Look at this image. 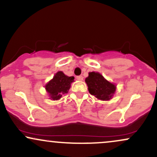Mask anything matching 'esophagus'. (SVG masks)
<instances>
[{
	"mask_svg": "<svg viewBox=\"0 0 157 157\" xmlns=\"http://www.w3.org/2000/svg\"><path fill=\"white\" fill-rule=\"evenodd\" d=\"M77 80L82 81V80H83V77H82V75H80V76H77Z\"/></svg>",
	"mask_w": 157,
	"mask_h": 157,
	"instance_id": "1",
	"label": "esophagus"
}]
</instances>
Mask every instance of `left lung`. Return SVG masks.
<instances>
[{
    "label": "left lung",
    "instance_id": "left-lung-1",
    "mask_svg": "<svg viewBox=\"0 0 157 157\" xmlns=\"http://www.w3.org/2000/svg\"><path fill=\"white\" fill-rule=\"evenodd\" d=\"M86 82L91 94L101 100H109L116 90V86L111 83L98 72H90Z\"/></svg>",
    "mask_w": 157,
    "mask_h": 157
}]
</instances>
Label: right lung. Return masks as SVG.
<instances>
[{
    "mask_svg": "<svg viewBox=\"0 0 157 157\" xmlns=\"http://www.w3.org/2000/svg\"><path fill=\"white\" fill-rule=\"evenodd\" d=\"M75 77H68L62 71L56 73L53 79L46 85V89L52 100H59L63 94L68 92Z\"/></svg>",
    "mask_w": 157,
    "mask_h": 157,
    "instance_id": "1",
    "label": "right lung"
}]
</instances>
